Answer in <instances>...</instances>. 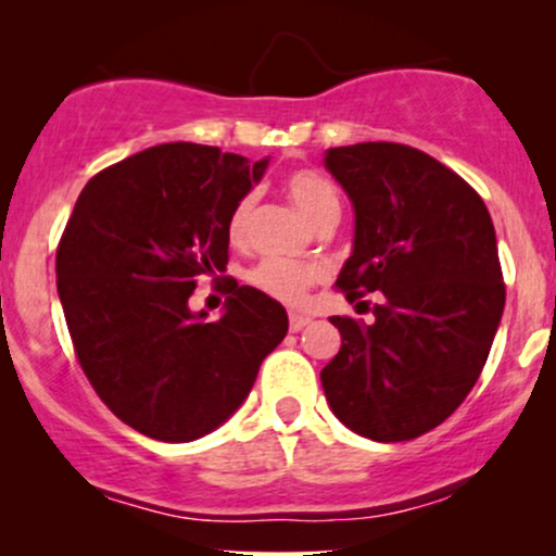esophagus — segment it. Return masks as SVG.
<instances>
[{
	"label": "esophagus",
	"instance_id": "esophagus-1",
	"mask_svg": "<svg viewBox=\"0 0 556 556\" xmlns=\"http://www.w3.org/2000/svg\"><path fill=\"white\" fill-rule=\"evenodd\" d=\"M311 324V318L308 316H303V314H290V331H300V329H305Z\"/></svg>",
	"mask_w": 556,
	"mask_h": 556
}]
</instances>
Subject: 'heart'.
<instances>
[{"instance_id": "b5f03b06", "label": "heart", "mask_w": 556, "mask_h": 556, "mask_svg": "<svg viewBox=\"0 0 556 556\" xmlns=\"http://www.w3.org/2000/svg\"><path fill=\"white\" fill-rule=\"evenodd\" d=\"M285 193L300 208V214L314 227L327 225V222L340 219V190L327 175L316 169H295L285 177ZM253 208H256V195L245 193L235 201L232 212L227 216V238L232 245H245L248 232H251ZM251 285L279 303L298 305L303 303L305 292L321 279V269L308 261L290 258H266L251 271Z\"/></svg>"}]
</instances>
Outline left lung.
Listing matches in <instances>:
<instances>
[{
	"label": "left lung",
	"instance_id": "obj_1",
	"mask_svg": "<svg viewBox=\"0 0 556 556\" xmlns=\"http://www.w3.org/2000/svg\"><path fill=\"white\" fill-rule=\"evenodd\" d=\"M327 169L355 206L337 287L350 303L371 292L379 303L374 324L329 318L342 348L321 371L324 394L361 437L407 442L444 424L486 366L504 311L494 225L457 172L413 146H340Z\"/></svg>",
	"mask_w": 556,
	"mask_h": 556
}]
</instances>
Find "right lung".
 Instances as JSON below:
<instances>
[{
    "instance_id": "1",
    "label": "right lung",
    "mask_w": 556,
    "mask_h": 556,
    "mask_svg": "<svg viewBox=\"0 0 556 556\" xmlns=\"http://www.w3.org/2000/svg\"><path fill=\"white\" fill-rule=\"evenodd\" d=\"M264 169L266 159L216 146H154L88 180L56 245L83 374L114 416L159 442L225 424L287 334L282 305L232 279L222 318L188 308L198 277L227 269V216Z\"/></svg>"
}]
</instances>
